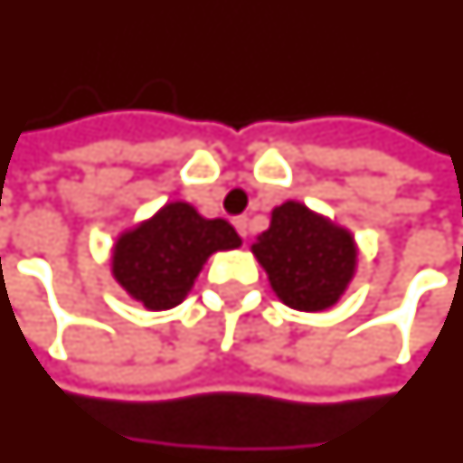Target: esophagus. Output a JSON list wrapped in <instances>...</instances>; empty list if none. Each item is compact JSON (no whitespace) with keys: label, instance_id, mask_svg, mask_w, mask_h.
Listing matches in <instances>:
<instances>
[{"label":"esophagus","instance_id":"obj_1","mask_svg":"<svg viewBox=\"0 0 463 463\" xmlns=\"http://www.w3.org/2000/svg\"><path fill=\"white\" fill-rule=\"evenodd\" d=\"M234 227H236V232H239V234L244 236V239L249 236V219H246V217H236Z\"/></svg>","mask_w":463,"mask_h":463}]
</instances>
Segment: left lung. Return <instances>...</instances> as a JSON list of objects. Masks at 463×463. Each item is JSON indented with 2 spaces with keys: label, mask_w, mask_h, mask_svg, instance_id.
<instances>
[{
  "label": "left lung",
  "mask_w": 463,
  "mask_h": 463,
  "mask_svg": "<svg viewBox=\"0 0 463 463\" xmlns=\"http://www.w3.org/2000/svg\"><path fill=\"white\" fill-rule=\"evenodd\" d=\"M251 254L264 266L279 301L293 310L333 308L357 271L353 232L288 199L273 207L271 224L256 236Z\"/></svg>",
  "instance_id": "obj_1"
}]
</instances>
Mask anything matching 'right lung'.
Wrapping results in <instances>:
<instances>
[{
    "label": "right lung",
    "instance_id": "add662e5",
    "mask_svg": "<svg viewBox=\"0 0 463 463\" xmlns=\"http://www.w3.org/2000/svg\"><path fill=\"white\" fill-rule=\"evenodd\" d=\"M239 246L241 236L227 219L202 217L175 199L116 236L110 273L143 308L170 310L187 298L209 256Z\"/></svg>",
    "mask_w": 463,
    "mask_h": 463
}]
</instances>
